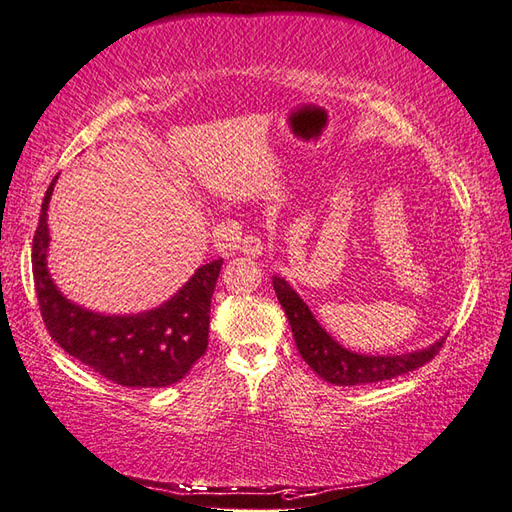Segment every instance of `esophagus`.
Masks as SVG:
<instances>
[{
  "mask_svg": "<svg viewBox=\"0 0 512 512\" xmlns=\"http://www.w3.org/2000/svg\"><path fill=\"white\" fill-rule=\"evenodd\" d=\"M242 253L248 257H259L264 253V242L257 233H248L242 239Z\"/></svg>",
  "mask_w": 512,
  "mask_h": 512,
  "instance_id": "34e87169",
  "label": "esophagus"
}]
</instances>
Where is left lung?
Wrapping results in <instances>:
<instances>
[{"label":"left lung","mask_w":512,"mask_h":512,"mask_svg":"<svg viewBox=\"0 0 512 512\" xmlns=\"http://www.w3.org/2000/svg\"><path fill=\"white\" fill-rule=\"evenodd\" d=\"M273 288L279 304L293 328V337L299 355L315 373L328 384L335 386H359V384H377L386 382L410 370L428 364L430 359L442 350L444 339H439L426 350L408 355H357L339 346L326 330L317 324L308 306L299 299V295L290 288L282 277L273 279Z\"/></svg>","instance_id":"left-lung-1"}]
</instances>
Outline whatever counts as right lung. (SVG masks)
Listing matches in <instances>:
<instances>
[{"mask_svg":"<svg viewBox=\"0 0 512 512\" xmlns=\"http://www.w3.org/2000/svg\"><path fill=\"white\" fill-rule=\"evenodd\" d=\"M48 186L33 237V279L39 313L48 335L77 362L108 382L126 388H162L184 379L208 348L210 297L222 270L215 259L188 279L179 293L155 310L128 317H104L70 304L46 268Z\"/></svg>","mask_w":512,"mask_h":512,"instance_id":"1","label":"right lung"}]
</instances>
